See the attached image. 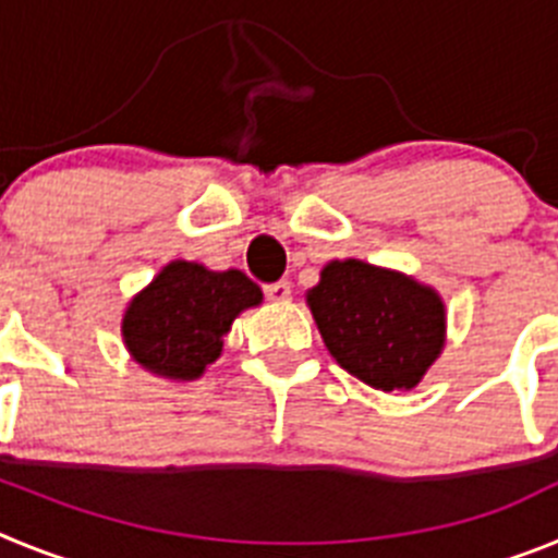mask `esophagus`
Returning a JSON list of instances; mask_svg holds the SVG:
<instances>
[{"mask_svg": "<svg viewBox=\"0 0 558 558\" xmlns=\"http://www.w3.org/2000/svg\"><path fill=\"white\" fill-rule=\"evenodd\" d=\"M290 293H293V288H290L288 279H279V282H274V284H265V295H268L270 302H288Z\"/></svg>", "mask_w": 558, "mask_h": 558, "instance_id": "34e87169", "label": "esophagus"}]
</instances>
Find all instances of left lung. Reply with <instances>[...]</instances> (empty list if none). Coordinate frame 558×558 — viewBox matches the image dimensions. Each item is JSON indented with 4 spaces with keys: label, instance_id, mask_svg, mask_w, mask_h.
Returning <instances> with one entry per match:
<instances>
[{
    "label": "left lung",
    "instance_id": "1",
    "mask_svg": "<svg viewBox=\"0 0 558 558\" xmlns=\"http://www.w3.org/2000/svg\"><path fill=\"white\" fill-rule=\"evenodd\" d=\"M307 307L338 366L377 391H411L445 352V299L402 270L332 259Z\"/></svg>",
    "mask_w": 558,
    "mask_h": 558
}]
</instances>
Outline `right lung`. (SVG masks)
Returning <instances> with one entry per match:
<instances>
[{"mask_svg": "<svg viewBox=\"0 0 558 558\" xmlns=\"http://www.w3.org/2000/svg\"><path fill=\"white\" fill-rule=\"evenodd\" d=\"M263 304V290L243 270H211L172 259L122 313V343L153 377L192 383L223 354L240 313Z\"/></svg>", "mask_w": 558, "mask_h": 558, "instance_id": "obj_1", "label": "right lung"}]
</instances>
